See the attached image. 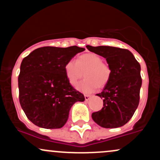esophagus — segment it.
Instances as JSON below:
<instances>
[{
	"label": "esophagus",
	"mask_w": 160,
	"mask_h": 160,
	"mask_svg": "<svg viewBox=\"0 0 160 160\" xmlns=\"http://www.w3.org/2000/svg\"><path fill=\"white\" fill-rule=\"evenodd\" d=\"M84 97H85L86 101H88V100L90 99L91 96H90V95H85V96H84Z\"/></svg>",
	"instance_id": "esophagus-1"
}]
</instances>
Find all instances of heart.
I'll list each match as a JSON object with an SVG mask.
<instances>
[{"label": "heart", "instance_id": "b5f03b06", "mask_svg": "<svg viewBox=\"0 0 160 160\" xmlns=\"http://www.w3.org/2000/svg\"><path fill=\"white\" fill-rule=\"evenodd\" d=\"M65 73L69 83L76 86L85 76L77 89L84 93H89L99 88H103L111 77V68L102 61L101 56L95 53H87L79 56L77 61L71 60L65 64Z\"/></svg>", "mask_w": 160, "mask_h": 160}]
</instances>
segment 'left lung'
<instances>
[{"mask_svg": "<svg viewBox=\"0 0 160 160\" xmlns=\"http://www.w3.org/2000/svg\"><path fill=\"white\" fill-rule=\"evenodd\" d=\"M90 52L102 56L111 68V77L102 92L103 107L92 118L106 128L122 127L129 122L138 108L142 79L140 65L128 49L111 46L87 45Z\"/></svg>", "mask_w": 160, "mask_h": 160, "instance_id": "1", "label": "left lung"}]
</instances>
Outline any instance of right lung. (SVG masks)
<instances>
[{
  "label": "right lung",
  "mask_w": 160,
  "mask_h": 160,
  "mask_svg": "<svg viewBox=\"0 0 160 160\" xmlns=\"http://www.w3.org/2000/svg\"><path fill=\"white\" fill-rule=\"evenodd\" d=\"M85 48L46 46L38 48L26 58L18 77L20 106L30 122L46 129L65 124L71 106L83 102L84 96L68 81L65 64Z\"/></svg>",
  "instance_id": "obj_1"
}]
</instances>
